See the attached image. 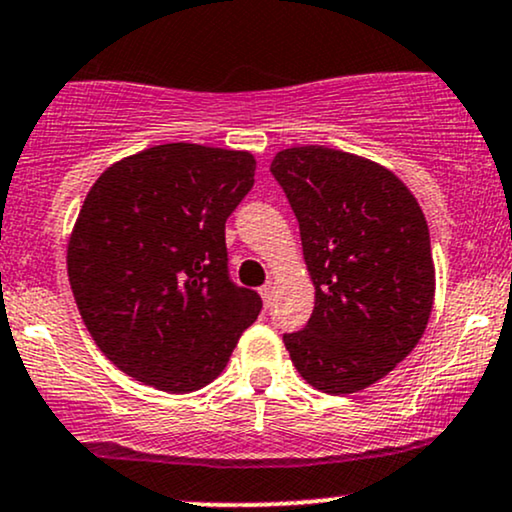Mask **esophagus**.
<instances>
[{"instance_id":"esophagus-1","label":"esophagus","mask_w":512,"mask_h":512,"mask_svg":"<svg viewBox=\"0 0 512 512\" xmlns=\"http://www.w3.org/2000/svg\"><path fill=\"white\" fill-rule=\"evenodd\" d=\"M274 293H276V284H274V281H267V284H264L262 289H260V296H262L264 308H269V305L274 303Z\"/></svg>"}]
</instances>
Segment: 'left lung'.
I'll return each mask as SVG.
<instances>
[{"instance_id":"8db88e82","label":"left lung","mask_w":512,"mask_h":512,"mask_svg":"<svg viewBox=\"0 0 512 512\" xmlns=\"http://www.w3.org/2000/svg\"><path fill=\"white\" fill-rule=\"evenodd\" d=\"M272 175L301 228L315 308L284 334L293 366L330 395L385 378L424 334L436 296L428 223L402 180L368 158L293 146Z\"/></svg>"}]
</instances>
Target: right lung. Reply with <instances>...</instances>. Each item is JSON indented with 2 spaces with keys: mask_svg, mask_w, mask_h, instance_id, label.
<instances>
[{
  "mask_svg": "<svg viewBox=\"0 0 512 512\" xmlns=\"http://www.w3.org/2000/svg\"><path fill=\"white\" fill-rule=\"evenodd\" d=\"M255 185V156L161 144L93 182L67 272L81 320L122 373L156 390L219 378L262 298L228 276L226 219Z\"/></svg>",
  "mask_w": 512,
  "mask_h": 512,
  "instance_id": "1",
  "label": "right lung"
}]
</instances>
